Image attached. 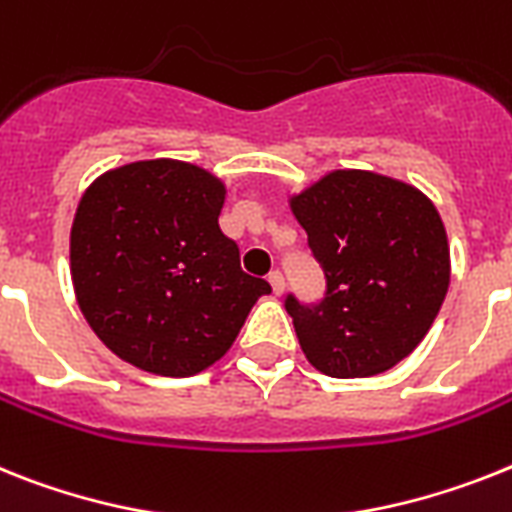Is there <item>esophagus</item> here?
Masks as SVG:
<instances>
[{"label":"esophagus","mask_w":512,"mask_h":512,"mask_svg":"<svg viewBox=\"0 0 512 512\" xmlns=\"http://www.w3.org/2000/svg\"><path fill=\"white\" fill-rule=\"evenodd\" d=\"M268 283H270V289H273V294L276 296L283 294V286H286V281H283V276L278 273V270H273V273H270Z\"/></svg>","instance_id":"obj_1"}]
</instances>
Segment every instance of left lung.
<instances>
[{"label":"left lung","mask_w":512,"mask_h":512,"mask_svg":"<svg viewBox=\"0 0 512 512\" xmlns=\"http://www.w3.org/2000/svg\"><path fill=\"white\" fill-rule=\"evenodd\" d=\"M289 205L325 273L320 304L286 296L309 364L349 380L403 362L450 286L448 234L435 203L393 176L336 169Z\"/></svg>","instance_id":"1"}]
</instances>
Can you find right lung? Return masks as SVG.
I'll return each mask as SVG.
<instances>
[{
    "instance_id": "add662e5",
    "label": "right lung",
    "mask_w": 512,
    "mask_h": 512,
    "mask_svg": "<svg viewBox=\"0 0 512 512\" xmlns=\"http://www.w3.org/2000/svg\"><path fill=\"white\" fill-rule=\"evenodd\" d=\"M226 184L153 158L101 174L80 197L70 270L88 325L119 359L192 377L236 341L270 283L247 276L218 226Z\"/></svg>"
}]
</instances>
